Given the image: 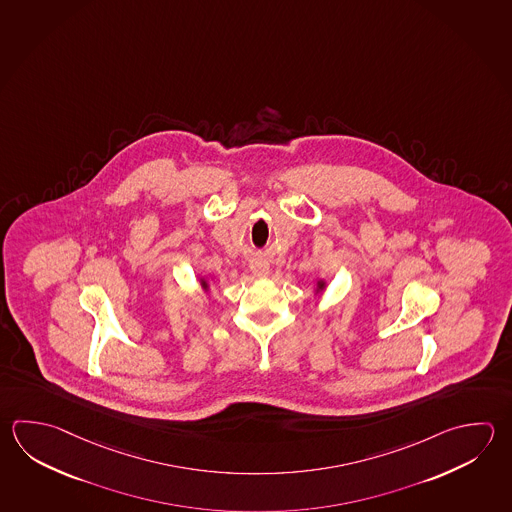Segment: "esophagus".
Returning a JSON list of instances; mask_svg holds the SVG:
<instances>
[{
  "mask_svg": "<svg viewBox=\"0 0 512 512\" xmlns=\"http://www.w3.org/2000/svg\"><path fill=\"white\" fill-rule=\"evenodd\" d=\"M251 271H253L257 277H266L268 271H270V266L264 261H253L251 262Z\"/></svg>",
  "mask_w": 512,
  "mask_h": 512,
  "instance_id": "34e87169",
  "label": "esophagus"
}]
</instances>
